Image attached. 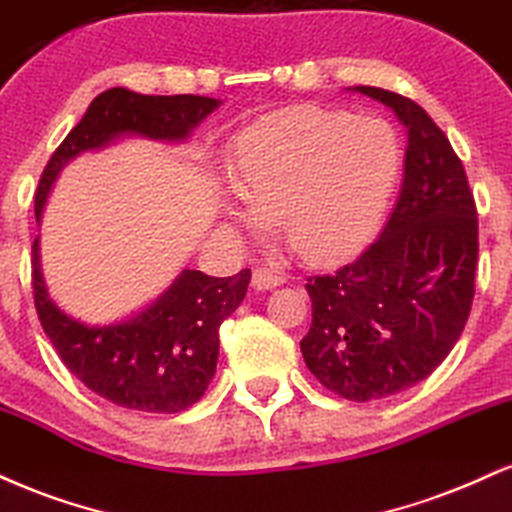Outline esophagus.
Returning <instances> with one entry per match:
<instances>
[{"mask_svg": "<svg viewBox=\"0 0 512 512\" xmlns=\"http://www.w3.org/2000/svg\"><path fill=\"white\" fill-rule=\"evenodd\" d=\"M287 278L285 273H278L273 268H256L254 275H251V285L258 292H266V290H275V287L285 285Z\"/></svg>", "mask_w": 512, "mask_h": 512, "instance_id": "obj_1", "label": "esophagus"}]
</instances>
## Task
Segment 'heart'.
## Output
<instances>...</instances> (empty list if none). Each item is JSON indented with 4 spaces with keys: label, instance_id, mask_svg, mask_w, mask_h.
<instances>
[{
    "label": "heart",
    "instance_id": "obj_1",
    "mask_svg": "<svg viewBox=\"0 0 512 512\" xmlns=\"http://www.w3.org/2000/svg\"><path fill=\"white\" fill-rule=\"evenodd\" d=\"M398 131L381 117L302 105L232 138L234 194L220 213L232 230L266 237L280 218L287 244L311 263H340L374 242L400 179Z\"/></svg>",
    "mask_w": 512,
    "mask_h": 512
}]
</instances>
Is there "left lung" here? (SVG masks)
<instances>
[{
    "label": "left lung",
    "instance_id": "left-lung-1",
    "mask_svg": "<svg viewBox=\"0 0 512 512\" xmlns=\"http://www.w3.org/2000/svg\"><path fill=\"white\" fill-rule=\"evenodd\" d=\"M407 129L405 174L378 242L333 275L309 278L304 362L352 402L417 386L465 330L479 251L477 206L465 167L434 119L390 90L354 86Z\"/></svg>",
    "mask_w": 512,
    "mask_h": 512
}]
</instances>
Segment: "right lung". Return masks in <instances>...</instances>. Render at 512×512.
Returning a JSON list of instances; mask_svg holds the SVG:
<instances>
[{
    "label": "right lung",
    "mask_w": 512,
    "mask_h": 512,
    "mask_svg": "<svg viewBox=\"0 0 512 512\" xmlns=\"http://www.w3.org/2000/svg\"><path fill=\"white\" fill-rule=\"evenodd\" d=\"M222 100L203 95H141L110 88L90 102L83 119L52 153L35 194L40 222L59 172L88 150L122 138L184 143ZM251 270L210 278L182 270L146 309L107 326H88L54 304L40 268V237L33 242V297L42 330L66 369L100 398L126 410L184 412L206 393L220 352V323L237 311Z\"/></svg>",
    "instance_id": "obj_1"
}]
</instances>
